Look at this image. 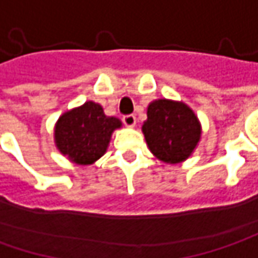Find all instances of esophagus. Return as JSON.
<instances>
[{"label": "esophagus", "instance_id": "34e87169", "mask_svg": "<svg viewBox=\"0 0 258 258\" xmlns=\"http://www.w3.org/2000/svg\"><path fill=\"white\" fill-rule=\"evenodd\" d=\"M123 123L127 126V127H135L136 124V117L134 114H126V116H123Z\"/></svg>", "mask_w": 258, "mask_h": 258}]
</instances>
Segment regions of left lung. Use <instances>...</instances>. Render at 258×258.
I'll list each match as a JSON object with an SVG mask.
<instances>
[{"label":"left lung","instance_id":"8db88e82","mask_svg":"<svg viewBox=\"0 0 258 258\" xmlns=\"http://www.w3.org/2000/svg\"><path fill=\"white\" fill-rule=\"evenodd\" d=\"M142 124L149 151L162 162L178 164L193 154L202 136V124L183 101L158 98L149 103Z\"/></svg>","mask_w":258,"mask_h":258}]
</instances>
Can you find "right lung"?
I'll return each instance as SVG.
<instances>
[{
  "instance_id": "add662e5",
  "label": "right lung",
  "mask_w": 258,
  "mask_h": 258,
  "mask_svg": "<svg viewBox=\"0 0 258 258\" xmlns=\"http://www.w3.org/2000/svg\"><path fill=\"white\" fill-rule=\"evenodd\" d=\"M122 120L104 114L94 101L65 111L55 124V145L58 151L77 165H91L109 148L110 139Z\"/></svg>"
}]
</instances>
